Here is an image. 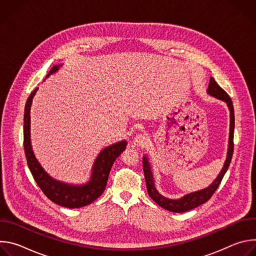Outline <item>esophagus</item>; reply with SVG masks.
Instances as JSON below:
<instances>
[{
    "mask_svg": "<svg viewBox=\"0 0 256 256\" xmlns=\"http://www.w3.org/2000/svg\"><path fill=\"white\" fill-rule=\"evenodd\" d=\"M148 142L149 138L146 134H138L134 138V142L138 147H144V146L148 144Z\"/></svg>",
    "mask_w": 256,
    "mask_h": 256,
    "instance_id": "1",
    "label": "esophagus"
}]
</instances>
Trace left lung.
Returning <instances> with one entry per match:
<instances>
[{"mask_svg": "<svg viewBox=\"0 0 256 256\" xmlns=\"http://www.w3.org/2000/svg\"><path fill=\"white\" fill-rule=\"evenodd\" d=\"M208 94L216 98L220 99L224 102H226L229 110H230V132H229V142H228V151H227V157L224 163V166L221 170V172L218 173L216 178L214 180L212 184L208 186V188L198 190L194 192L188 194L180 198L172 200L164 196H162L156 188L155 186V179L154 175L152 172V168L149 162V159L147 155H144L142 157V169H144V180H146V184H147V190L150 196V198L161 208L173 212H184L190 210H192L204 202H206L210 196L214 194V192L216 190V188L220 186L221 181L227 172L229 165L231 163V159L233 156V151H234V126H235V118H234V107L231 98L229 95L218 85V83L214 81V78L210 79V84L206 90Z\"/></svg>", "mask_w": 256, "mask_h": 256, "instance_id": "obj_1", "label": "left lung"}]
</instances>
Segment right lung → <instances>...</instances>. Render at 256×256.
Masks as SVG:
<instances>
[{
    "label": "right lung",
    "mask_w": 256,
    "mask_h": 256,
    "mask_svg": "<svg viewBox=\"0 0 256 256\" xmlns=\"http://www.w3.org/2000/svg\"><path fill=\"white\" fill-rule=\"evenodd\" d=\"M62 66V64L54 66L46 78L56 72ZM38 89V88H36L29 95L24 110V150L30 172L44 194L54 204L68 208H77L90 204L104 192L109 172L116 158L126 150L128 142L124 140L107 146L98 154L91 170L90 179L86 184H70L54 179L36 159L31 147L30 108L32 99Z\"/></svg>",
    "instance_id": "add662e5"
}]
</instances>
